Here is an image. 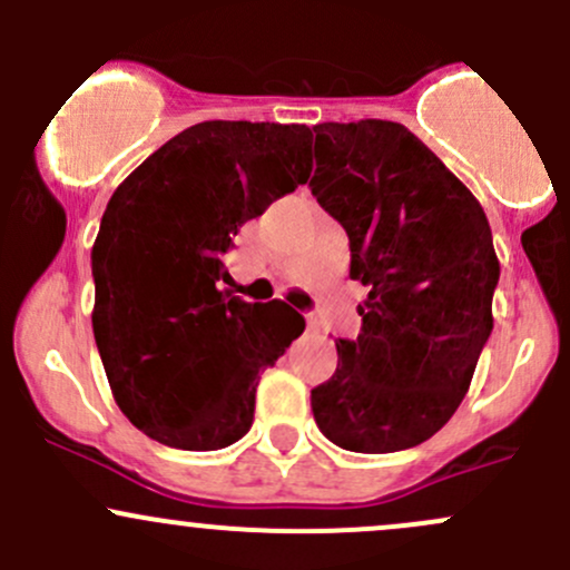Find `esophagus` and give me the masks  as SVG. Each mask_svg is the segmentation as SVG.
I'll use <instances>...</instances> for the list:
<instances>
[{
  "mask_svg": "<svg viewBox=\"0 0 570 570\" xmlns=\"http://www.w3.org/2000/svg\"><path fill=\"white\" fill-rule=\"evenodd\" d=\"M308 327H312V331H320V322L317 320H308Z\"/></svg>",
  "mask_w": 570,
  "mask_h": 570,
  "instance_id": "esophagus-1",
  "label": "esophagus"
}]
</instances>
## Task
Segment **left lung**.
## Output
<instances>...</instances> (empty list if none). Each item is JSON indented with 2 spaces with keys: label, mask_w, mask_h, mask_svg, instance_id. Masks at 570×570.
Instances as JSON below:
<instances>
[{
  "label": "left lung",
  "mask_w": 570,
  "mask_h": 570,
  "mask_svg": "<svg viewBox=\"0 0 570 570\" xmlns=\"http://www.w3.org/2000/svg\"><path fill=\"white\" fill-rule=\"evenodd\" d=\"M322 209L350 237V278L370 289L361 333L312 389L327 441L386 455L439 433L469 392L493 331L499 258L480 200L394 120L317 124Z\"/></svg>",
  "instance_id": "obj_1"
}]
</instances>
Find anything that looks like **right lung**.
<instances>
[{
    "instance_id": "right-lung-1",
    "label": "right lung",
    "mask_w": 570,
    "mask_h": 570,
    "mask_svg": "<svg viewBox=\"0 0 570 570\" xmlns=\"http://www.w3.org/2000/svg\"><path fill=\"white\" fill-rule=\"evenodd\" d=\"M308 176L306 124L204 120L112 193L90 253L94 336L115 402L148 439L212 452L250 430L258 375L306 320L220 292L223 256Z\"/></svg>"
}]
</instances>
